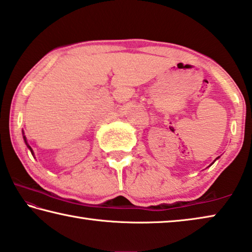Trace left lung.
<instances>
[{
    "label": "left lung",
    "instance_id": "8db88e82",
    "mask_svg": "<svg viewBox=\"0 0 252 252\" xmlns=\"http://www.w3.org/2000/svg\"><path fill=\"white\" fill-rule=\"evenodd\" d=\"M217 159H218V158H217ZM215 161H216V160H215ZM212 163H213V162H212ZM212 163H211V164H212Z\"/></svg>",
    "mask_w": 252,
    "mask_h": 252
}]
</instances>
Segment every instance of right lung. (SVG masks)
I'll return each mask as SVG.
<instances>
[{
    "label": "right lung",
    "mask_w": 252,
    "mask_h": 252,
    "mask_svg": "<svg viewBox=\"0 0 252 252\" xmlns=\"http://www.w3.org/2000/svg\"><path fill=\"white\" fill-rule=\"evenodd\" d=\"M23 139H24V142H25V144H27L28 148L30 149V151H31V153H32V155H33V150H32V148L29 146V143H28V141H27V138H25V135H23Z\"/></svg>",
    "instance_id": "right-lung-1"
}]
</instances>
